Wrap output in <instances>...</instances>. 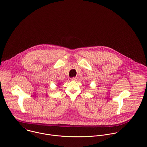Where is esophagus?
Instances as JSON below:
<instances>
[{
    "instance_id": "1",
    "label": "esophagus",
    "mask_w": 147,
    "mask_h": 147,
    "mask_svg": "<svg viewBox=\"0 0 147 147\" xmlns=\"http://www.w3.org/2000/svg\"><path fill=\"white\" fill-rule=\"evenodd\" d=\"M77 80V77H73V78H71V80H72V81H76Z\"/></svg>"
}]
</instances>
